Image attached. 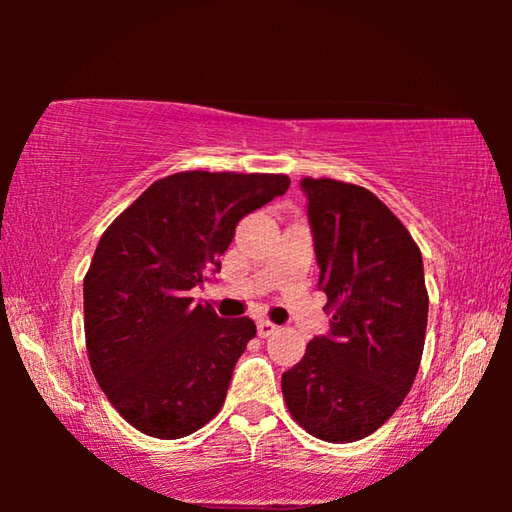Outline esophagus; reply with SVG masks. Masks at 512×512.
I'll return each instance as SVG.
<instances>
[{"mask_svg": "<svg viewBox=\"0 0 512 512\" xmlns=\"http://www.w3.org/2000/svg\"><path fill=\"white\" fill-rule=\"evenodd\" d=\"M256 331H258V335H261V338H268V335H272L277 331V326L272 324V321H265V319H261L256 324Z\"/></svg>", "mask_w": 512, "mask_h": 512, "instance_id": "obj_1", "label": "esophagus"}]
</instances>
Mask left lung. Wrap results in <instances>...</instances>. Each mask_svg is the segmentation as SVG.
I'll return each instance as SVG.
<instances>
[{"label":"left lung","mask_w":512,"mask_h":512,"mask_svg":"<svg viewBox=\"0 0 512 512\" xmlns=\"http://www.w3.org/2000/svg\"><path fill=\"white\" fill-rule=\"evenodd\" d=\"M331 333L282 375L291 417L326 443H354L394 415L424 352L429 293L408 228L363 186L300 181Z\"/></svg>","instance_id":"1"}]
</instances>
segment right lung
<instances>
[{"instance_id": "1", "label": "right lung", "mask_w": 512, "mask_h": 512, "mask_svg": "<svg viewBox=\"0 0 512 512\" xmlns=\"http://www.w3.org/2000/svg\"><path fill=\"white\" fill-rule=\"evenodd\" d=\"M289 184L286 174L177 172L104 230L83 279L86 347L97 384L137 431L184 438L221 410L256 324L221 319L188 291L221 270L242 216Z\"/></svg>"}]
</instances>
